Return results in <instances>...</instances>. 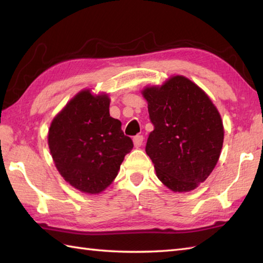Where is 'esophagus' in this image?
<instances>
[{
	"instance_id": "obj_1",
	"label": "esophagus",
	"mask_w": 263,
	"mask_h": 263,
	"mask_svg": "<svg viewBox=\"0 0 263 263\" xmlns=\"http://www.w3.org/2000/svg\"><path fill=\"white\" fill-rule=\"evenodd\" d=\"M142 142H143V136L138 135V136H136L135 138H133V143H135V147L136 148L141 147Z\"/></svg>"
}]
</instances>
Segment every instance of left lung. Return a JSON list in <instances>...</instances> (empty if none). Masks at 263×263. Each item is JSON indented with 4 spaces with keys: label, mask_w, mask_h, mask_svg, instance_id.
<instances>
[{
    "label": "left lung",
    "mask_w": 263,
    "mask_h": 263,
    "mask_svg": "<svg viewBox=\"0 0 263 263\" xmlns=\"http://www.w3.org/2000/svg\"><path fill=\"white\" fill-rule=\"evenodd\" d=\"M154 131L146 153L174 192H189L215 168L224 142L221 117L206 93L183 76L142 91Z\"/></svg>",
    "instance_id": "obj_1"
}]
</instances>
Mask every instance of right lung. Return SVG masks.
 Segmentation results:
<instances>
[{"label":"right lung","instance_id":"right-lung-1","mask_svg":"<svg viewBox=\"0 0 263 263\" xmlns=\"http://www.w3.org/2000/svg\"><path fill=\"white\" fill-rule=\"evenodd\" d=\"M121 121L109 115L107 95L82 90L54 117L48 147L60 174L81 192L100 193L114 181L133 148Z\"/></svg>","mask_w":263,"mask_h":263}]
</instances>
